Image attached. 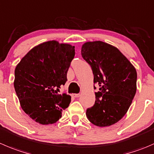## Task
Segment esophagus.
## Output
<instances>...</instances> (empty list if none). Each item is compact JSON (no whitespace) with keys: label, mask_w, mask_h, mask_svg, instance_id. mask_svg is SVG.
<instances>
[{"label":"esophagus","mask_w":154,"mask_h":154,"mask_svg":"<svg viewBox=\"0 0 154 154\" xmlns=\"http://www.w3.org/2000/svg\"><path fill=\"white\" fill-rule=\"evenodd\" d=\"M73 96L75 97V98H78L80 96V94H73Z\"/></svg>","instance_id":"obj_1"}]
</instances>
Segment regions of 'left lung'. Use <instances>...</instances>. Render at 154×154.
Wrapping results in <instances>:
<instances>
[{"instance_id":"1","label":"left lung","mask_w":154,"mask_h":154,"mask_svg":"<svg viewBox=\"0 0 154 154\" xmlns=\"http://www.w3.org/2000/svg\"><path fill=\"white\" fill-rule=\"evenodd\" d=\"M81 55L92 68L93 82L99 86L86 117L99 127L115 124L127 113L136 93V69L117 47L101 41L84 43Z\"/></svg>"}]
</instances>
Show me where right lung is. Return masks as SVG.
Segmentation results:
<instances>
[{
  "label": "right lung",
  "mask_w": 154,
  "mask_h": 154,
  "mask_svg": "<svg viewBox=\"0 0 154 154\" xmlns=\"http://www.w3.org/2000/svg\"><path fill=\"white\" fill-rule=\"evenodd\" d=\"M74 56V46L49 41L33 47L16 65L15 91L22 110L37 123H56L69 106L71 97L58 91Z\"/></svg>",
  "instance_id": "add662e5"
}]
</instances>
